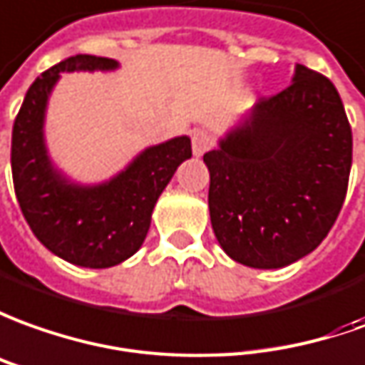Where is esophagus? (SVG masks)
Returning a JSON list of instances; mask_svg holds the SVG:
<instances>
[{"label":"esophagus","mask_w":365,"mask_h":365,"mask_svg":"<svg viewBox=\"0 0 365 365\" xmlns=\"http://www.w3.org/2000/svg\"><path fill=\"white\" fill-rule=\"evenodd\" d=\"M210 147H212V139H210L208 133H205V130H197V133L192 135V153H195V157H202Z\"/></svg>","instance_id":"esophagus-1"}]
</instances>
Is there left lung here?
Here are the masks:
<instances>
[{
	"instance_id": "8db88e82",
	"label": "left lung",
	"mask_w": 365,
	"mask_h": 365,
	"mask_svg": "<svg viewBox=\"0 0 365 365\" xmlns=\"http://www.w3.org/2000/svg\"><path fill=\"white\" fill-rule=\"evenodd\" d=\"M218 245L250 268L310 255L340 215L351 168V127L334 83L296 65L292 85L258 99L205 155Z\"/></svg>"
}]
</instances>
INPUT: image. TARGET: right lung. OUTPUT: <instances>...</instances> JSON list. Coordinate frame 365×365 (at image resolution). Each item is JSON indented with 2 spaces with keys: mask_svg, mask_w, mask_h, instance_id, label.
<instances>
[{
  "mask_svg": "<svg viewBox=\"0 0 365 365\" xmlns=\"http://www.w3.org/2000/svg\"><path fill=\"white\" fill-rule=\"evenodd\" d=\"M117 67L115 59L95 55H75L53 65L25 93L11 133L15 197L27 225L47 250L83 268H109L139 250L160 192L178 165L192 157L190 139L182 135L145 149L101 185H77L53 167L43 125L59 73Z\"/></svg>",
  "mask_w": 365,
  "mask_h": 365,
  "instance_id": "1",
  "label": "right lung"
}]
</instances>
